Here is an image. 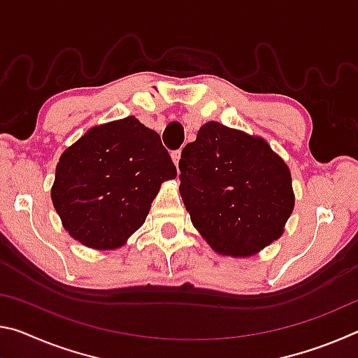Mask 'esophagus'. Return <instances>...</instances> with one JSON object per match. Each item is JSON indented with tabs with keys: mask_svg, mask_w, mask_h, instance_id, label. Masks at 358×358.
<instances>
[{
	"mask_svg": "<svg viewBox=\"0 0 358 358\" xmlns=\"http://www.w3.org/2000/svg\"><path fill=\"white\" fill-rule=\"evenodd\" d=\"M180 157H181V151H180V150H175V151H172V161H173V164L177 166V167H178Z\"/></svg>",
	"mask_w": 358,
	"mask_h": 358,
	"instance_id": "1",
	"label": "esophagus"
}]
</instances>
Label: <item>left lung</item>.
<instances>
[{"instance_id": "8db88e82", "label": "left lung", "mask_w": 358, "mask_h": 358, "mask_svg": "<svg viewBox=\"0 0 358 358\" xmlns=\"http://www.w3.org/2000/svg\"><path fill=\"white\" fill-rule=\"evenodd\" d=\"M178 167L191 221L216 252L248 257L281 237L294 210L292 178L264 138L210 121Z\"/></svg>"}]
</instances>
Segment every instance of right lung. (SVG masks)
I'll list each match as a JSON object with an SVG mask.
<instances>
[{
  "mask_svg": "<svg viewBox=\"0 0 358 358\" xmlns=\"http://www.w3.org/2000/svg\"><path fill=\"white\" fill-rule=\"evenodd\" d=\"M175 177L159 134L128 117L92 128L64 151L52 201L72 238L113 250L145 222L162 181Z\"/></svg>",
  "mask_w": 358,
  "mask_h": 358,
  "instance_id": "add662e5",
  "label": "right lung"
}]
</instances>
